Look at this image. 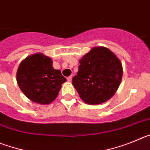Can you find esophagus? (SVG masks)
<instances>
[{
  "label": "esophagus",
  "mask_w": 150,
  "mask_h": 150,
  "mask_svg": "<svg viewBox=\"0 0 150 150\" xmlns=\"http://www.w3.org/2000/svg\"><path fill=\"white\" fill-rule=\"evenodd\" d=\"M67 80L68 82H71V80H72V76H70L68 77H67Z\"/></svg>",
  "instance_id": "esophagus-1"
}]
</instances>
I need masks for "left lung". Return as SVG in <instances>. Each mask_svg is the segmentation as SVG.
Returning <instances> with one entry per match:
<instances>
[{
  "label": "left lung",
  "instance_id": "left-lung-1",
  "mask_svg": "<svg viewBox=\"0 0 150 150\" xmlns=\"http://www.w3.org/2000/svg\"><path fill=\"white\" fill-rule=\"evenodd\" d=\"M79 63L72 83L82 100L92 105L111 98L122 76V66L116 55L106 47H94Z\"/></svg>",
  "mask_w": 150,
  "mask_h": 150
}]
</instances>
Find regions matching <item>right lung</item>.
<instances>
[{"label":"right lung","mask_w":150,"mask_h":150,"mask_svg":"<svg viewBox=\"0 0 150 150\" xmlns=\"http://www.w3.org/2000/svg\"><path fill=\"white\" fill-rule=\"evenodd\" d=\"M16 79L25 96L40 104L53 101L66 81L60 70L52 67V59L41 53L30 55L21 62Z\"/></svg>","instance_id":"1"}]
</instances>
